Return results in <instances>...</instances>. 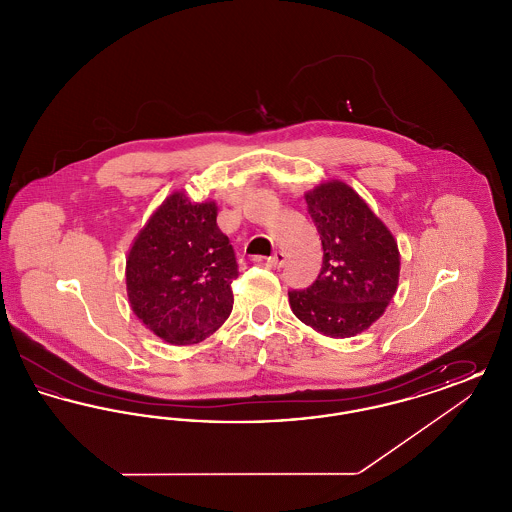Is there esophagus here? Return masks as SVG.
Listing matches in <instances>:
<instances>
[{
	"label": "esophagus",
	"instance_id": "esophagus-1",
	"mask_svg": "<svg viewBox=\"0 0 512 512\" xmlns=\"http://www.w3.org/2000/svg\"><path fill=\"white\" fill-rule=\"evenodd\" d=\"M284 263H286V255L284 253H280V251H276L272 257H268L267 265L272 268H282L284 267Z\"/></svg>",
	"mask_w": 512,
	"mask_h": 512
}]
</instances>
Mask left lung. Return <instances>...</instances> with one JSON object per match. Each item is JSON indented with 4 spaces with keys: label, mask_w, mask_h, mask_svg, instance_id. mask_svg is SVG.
Returning <instances> with one entry per match:
<instances>
[{
    "label": "left lung",
    "mask_w": 512,
    "mask_h": 512,
    "mask_svg": "<svg viewBox=\"0 0 512 512\" xmlns=\"http://www.w3.org/2000/svg\"><path fill=\"white\" fill-rule=\"evenodd\" d=\"M322 242V268L292 290L293 315L330 338H351L384 315L399 282V249L390 230L343 182L305 195Z\"/></svg>",
    "instance_id": "8db88e82"
}]
</instances>
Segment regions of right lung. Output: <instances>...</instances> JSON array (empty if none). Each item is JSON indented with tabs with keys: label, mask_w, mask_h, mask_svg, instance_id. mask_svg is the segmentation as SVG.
Wrapping results in <instances>:
<instances>
[{
	"label": "right lung",
	"mask_w": 512,
	"mask_h": 512,
	"mask_svg": "<svg viewBox=\"0 0 512 512\" xmlns=\"http://www.w3.org/2000/svg\"><path fill=\"white\" fill-rule=\"evenodd\" d=\"M238 263L217 226V203H192L180 192L147 220L126 261L134 315L161 340L199 343L232 313Z\"/></svg>",
	"instance_id": "obj_1"
}]
</instances>
